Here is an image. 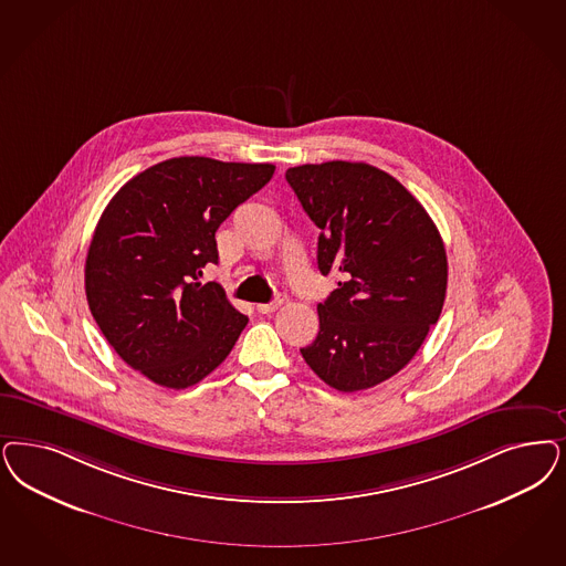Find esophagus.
I'll use <instances>...</instances> for the list:
<instances>
[{
    "label": "esophagus",
    "mask_w": 566,
    "mask_h": 566,
    "mask_svg": "<svg viewBox=\"0 0 566 566\" xmlns=\"http://www.w3.org/2000/svg\"><path fill=\"white\" fill-rule=\"evenodd\" d=\"M284 303H286V294H277V298L272 301V303H261V305H256V312L273 313L275 310H280Z\"/></svg>",
    "instance_id": "34e87169"
}]
</instances>
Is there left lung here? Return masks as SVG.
Returning a JSON list of instances; mask_svg holds the SVG:
<instances>
[{"mask_svg": "<svg viewBox=\"0 0 566 566\" xmlns=\"http://www.w3.org/2000/svg\"><path fill=\"white\" fill-rule=\"evenodd\" d=\"M319 228L317 268L340 273L317 305L319 332L301 355L332 389H370L410 364L437 324L448 254L424 207L366 165L331 160L286 171Z\"/></svg>", "mask_w": 566, "mask_h": 566, "instance_id": "left-lung-1", "label": "left lung"}]
</instances>
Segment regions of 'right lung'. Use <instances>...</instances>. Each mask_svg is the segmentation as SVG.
<instances>
[{
  "mask_svg": "<svg viewBox=\"0 0 566 566\" xmlns=\"http://www.w3.org/2000/svg\"><path fill=\"white\" fill-rule=\"evenodd\" d=\"M270 163L207 156L163 160L129 179L99 217L85 294L118 357L167 389H188L230 355L249 317L217 282V228L259 192Z\"/></svg>",
  "mask_w": 566,
  "mask_h": 566,
  "instance_id": "right-lung-1",
  "label": "right lung"
}]
</instances>
